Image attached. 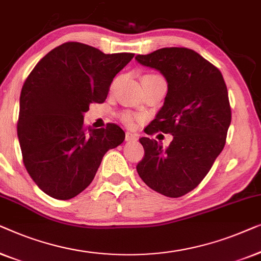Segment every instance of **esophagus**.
Instances as JSON below:
<instances>
[{"mask_svg": "<svg viewBox=\"0 0 261 261\" xmlns=\"http://www.w3.org/2000/svg\"><path fill=\"white\" fill-rule=\"evenodd\" d=\"M125 139H126L127 142L136 141V139H137V135H136V134H132V132H130V131H127L126 134H125Z\"/></svg>", "mask_w": 261, "mask_h": 261, "instance_id": "1", "label": "esophagus"}]
</instances>
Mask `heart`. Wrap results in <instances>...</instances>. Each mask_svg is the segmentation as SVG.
<instances>
[{
  "mask_svg": "<svg viewBox=\"0 0 261 261\" xmlns=\"http://www.w3.org/2000/svg\"><path fill=\"white\" fill-rule=\"evenodd\" d=\"M157 78H161V76L156 75V74H146L143 76V79H157ZM122 119L125 122L126 124H129V125H132L136 119V116L132 115V113H124L122 116Z\"/></svg>",
  "mask_w": 261,
  "mask_h": 261,
  "instance_id": "obj_1",
  "label": "heart"
}]
</instances>
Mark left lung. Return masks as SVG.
Here are the masks:
<instances>
[{
	"mask_svg": "<svg viewBox=\"0 0 261 261\" xmlns=\"http://www.w3.org/2000/svg\"><path fill=\"white\" fill-rule=\"evenodd\" d=\"M166 78L168 93L145 134L172 135L169 146L139 138L144 157L137 172L148 187L179 197L199 186L226 143L232 112L221 72L195 50L167 47L136 57Z\"/></svg>",
	"mask_w": 261,
	"mask_h": 261,
	"instance_id": "8db88e82",
	"label": "left lung"
}]
</instances>
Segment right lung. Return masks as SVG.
Returning <instances> with one entry per match:
<instances>
[{
	"mask_svg": "<svg viewBox=\"0 0 261 261\" xmlns=\"http://www.w3.org/2000/svg\"><path fill=\"white\" fill-rule=\"evenodd\" d=\"M135 54H105L66 42L40 60L20 95L17 136L24 167L40 189L69 200L93 181L102 157L125 139L116 124L87 130L84 113L104 102L110 85Z\"/></svg>",
	"mask_w": 261,
	"mask_h": 261,
	"instance_id": "1",
	"label": "right lung"
}]
</instances>
